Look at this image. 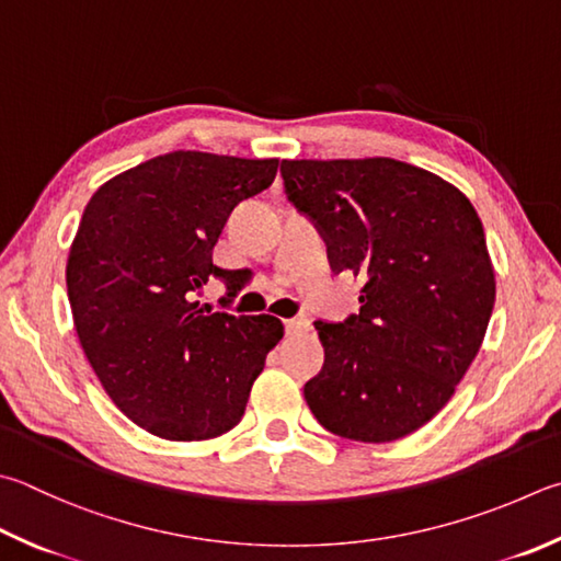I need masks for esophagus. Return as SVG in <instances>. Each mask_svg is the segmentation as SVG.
<instances>
[{
	"label": "esophagus",
	"instance_id": "1",
	"mask_svg": "<svg viewBox=\"0 0 561 561\" xmlns=\"http://www.w3.org/2000/svg\"><path fill=\"white\" fill-rule=\"evenodd\" d=\"M284 329H287V335H301L309 331V321L307 319H289V321H284Z\"/></svg>",
	"mask_w": 561,
	"mask_h": 561
}]
</instances>
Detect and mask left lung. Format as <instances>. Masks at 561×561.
I'll return each instance as SVG.
<instances>
[{"label":"left lung","mask_w":561,"mask_h":561,"mask_svg":"<svg viewBox=\"0 0 561 561\" xmlns=\"http://www.w3.org/2000/svg\"><path fill=\"white\" fill-rule=\"evenodd\" d=\"M294 208L333 272L360 274V313L316 321L325 358L304 385L316 420L382 444L424 426L473 363L495 304L483 222L461 191L404 161L284 159Z\"/></svg>","instance_id":"8db88e82"}]
</instances>
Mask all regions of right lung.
Masks as SVG:
<instances>
[{
  "mask_svg": "<svg viewBox=\"0 0 561 561\" xmlns=\"http://www.w3.org/2000/svg\"><path fill=\"white\" fill-rule=\"evenodd\" d=\"M279 159L171 151L103 183L66 264L88 363L119 412L169 442L230 432L284 325L270 313H210V277L238 291L213 248L240 201L272 186Z\"/></svg>",
  "mask_w": 561,
  "mask_h": 561,
  "instance_id": "obj_1",
  "label": "right lung"
}]
</instances>
